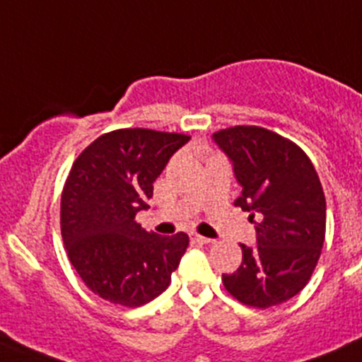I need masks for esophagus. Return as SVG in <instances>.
I'll use <instances>...</instances> for the list:
<instances>
[{
    "label": "esophagus",
    "mask_w": 362,
    "mask_h": 362,
    "mask_svg": "<svg viewBox=\"0 0 362 362\" xmlns=\"http://www.w3.org/2000/svg\"><path fill=\"white\" fill-rule=\"evenodd\" d=\"M192 240H194V242H197V243H204V245H209V243L215 242V240L206 238V236H201V235H192Z\"/></svg>",
    "instance_id": "34e87169"
}]
</instances>
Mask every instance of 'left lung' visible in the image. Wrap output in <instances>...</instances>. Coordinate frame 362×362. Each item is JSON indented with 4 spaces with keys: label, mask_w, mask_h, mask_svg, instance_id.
Instances as JSON below:
<instances>
[{
    "label": "left lung",
    "mask_w": 362,
    "mask_h": 362,
    "mask_svg": "<svg viewBox=\"0 0 362 362\" xmlns=\"http://www.w3.org/2000/svg\"><path fill=\"white\" fill-rule=\"evenodd\" d=\"M233 163L242 195L235 201L256 227V245L242 247V264L223 274L242 304L267 309L293 298L311 279L325 240V195L308 154L264 127L213 133Z\"/></svg>",
    "instance_id": "obj_1"
}]
</instances>
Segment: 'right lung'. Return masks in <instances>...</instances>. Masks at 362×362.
Instances as JSON below:
<instances>
[{
    "label": "right lung",
    "mask_w": 362,
    "mask_h": 362,
    "mask_svg": "<svg viewBox=\"0 0 362 362\" xmlns=\"http://www.w3.org/2000/svg\"><path fill=\"white\" fill-rule=\"evenodd\" d=\"M188 135L144 127L95 139L72 163L62 192V238L88 290L112 304L139 308L163 293L187 252L188 235L147 233L153 183Z\"/></svg>",
    "instance_id": "obj_1"
}]
</instances>
